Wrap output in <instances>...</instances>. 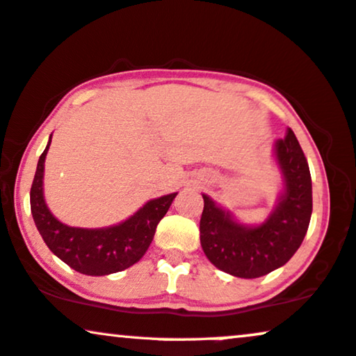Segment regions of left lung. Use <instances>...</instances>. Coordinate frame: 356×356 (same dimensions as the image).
<instances>
[{
  "label": "left lung",
  "mask_w": 356,
  "mask_h": 356,
  "mask_svg": "<svg viewBox=\"0 0 356 356\" xmlns=\"http://www.w3.org/2000/svg\"><path fill=\"white\" fill-rule=\"evenodd\" d=\"M282 192L271 215L259 225L240 223L209 195L204 197L200 245L220 271L243 279L261 277L284 266L299 250L312 215V179L298 138L287 128L274 143Z\"/></svg>",
  "instance_id": "left-lung-1"
}]
</instances>
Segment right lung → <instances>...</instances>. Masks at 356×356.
<instances>
[{"mask_svg":"<svg viewBox=\"0 0 356 356\" xmlns=\"http://www.w3.org/2000/svg\"><path fill=\"white\" fill-rule=\"evenodd\" d=\"M51 138L39 157L31 187V213L49 250L75 271L87 276H106L133 266L145 256L156 227L168 213L177 192L152 199L136 213L105 228H79L58 222L44 199V163Z\"/></svg>","mask_w":356,"mask_h":356,"instance_id":"add662e5","label":"right lung"}]
</instances>
